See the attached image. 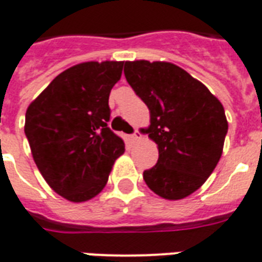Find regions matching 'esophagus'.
Segmentation results:
<instances>
[{"label": "esophagus", "instance_id": "esophagus-1", "mask_svg": "<svg viewBox=\"0 0 262 262\" xmlns=\"http://www.w3.org/2000/svg\"><path fill=\"white\" fill-rule=\"evenodd\" d=\"M131 139H133L134 142H138V141H139V139H142L141 131H139V129H135V133H134L133 135H131Z\"/></svg>", "mask_w": 262, "mask_h": 262}]
</instances>
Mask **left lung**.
Here are the masks:
<instances>
[{
    "label": "left lung",
    "mask_w": 262,
    "mask_h": 262,
    "mask_svg": "<svg viewBox=\"0 0 262 262\" xmlns=\"http://www.w3.org/2000/svg\"><path fill=\"white\" fill-rule=\"evenodd\" d=\"M124 75L149 108L150 125L141 131L159 147V161L143 172V179L161 198H186L206 182L222 157L228 131L222 102L172 62L125 61Z\"/></svg>",
    "instance_id": "8db88e82"
}]
</instances>
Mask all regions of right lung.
Here are the masks:
<instances>
[{
    "label": "right lung",
    "mask_w": 262,
    "mask_h": 262,
    "mask_svg": "<svg viewBox=\"0 0 262 262\" xmlns=\"http://www.w3.org/2000/svg\"><path fill=\"white\" fill-rule=\"evenodd\" d=\"M124 61H89L66 70L26 112L24 133L46 183L71 202L102 191L124 142L111 131L109 94Z\"/></svg>",
    "instance_id": "add662e5"
}]
</instances>
